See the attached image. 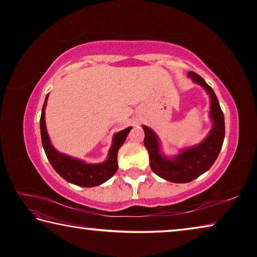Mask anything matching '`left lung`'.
<instances>
[{"instance_id":"obj_1","label":"left lung","mask_w":257,"mask_h":257,"mask_svg":"<svg viewBox=\"0 0 257 257\" xmlns=\"http://www.w3.org/2000/svg\"><path fill=\"white\" fill-rule=\"evenodd\" d=\"M187 77L201 85L210 96L212 128L206 138L199 144L186 147L180 150L179 154L169 158L161 152L160 139L154 130L143 125L145 133L144 145L150 154L151 169L155 175L177 184L190 182L206 172L219 156L224 139V116L215 93L197 73L190 71Z\"/></svg>"}]
</instances>
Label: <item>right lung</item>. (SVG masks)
<instances>
[{
	"mask_svg": "<svg viewBox=\"0 0 257 257\" xmlns=\"http://www.w3.org/2000/svg\"><path fill=\"white\" fill-rule=\"evenodd\" d=\"M49 94L46 95L44 105L41 115V137L43 149L45 151L47 160L59 175L68 182L80 187H95L110 179L118 170V151L123 145L132 127H128L121 132L113 135L112 145L108 150L106 160L102 163L89 164L84 161L78 160L67 154L60 153L54 149L50 141L45 123V107L47 104Z\"/></svg>",
	"mask_w": 257,
	"mask_h": 257,
	"instance_id": "add662e5",
	"label": "right lung"
}]
</instances>
